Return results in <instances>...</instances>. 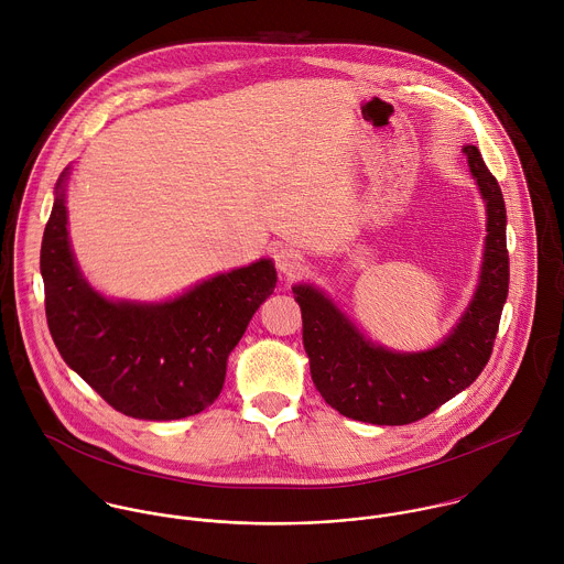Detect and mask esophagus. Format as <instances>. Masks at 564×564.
Listing matches in <instances>:
<instances>
[{"mask_svg": "<svg viewBox=\"0 0 564 564\" xmlns=\"http://www.w3.org/2000/svg\"><path fill=\"white\" fill-rule=\"evenodd\" d=\"M274 263L276 268L288 276V279H294L299 274L305 272V259L299 250L290 248V246H283L274 252Z\"/></svg>", "mask_w": 564, "mask_h": 564, "instance_id": "obj_1", "label": "esophagus"}]
</instances>
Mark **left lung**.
<instances>
[{
	"mask_svg": "<svg viewBox=\"0 0 564 564\" xmlns=\"http://www.w3.org/2000/svg\"><path fill=\"white\" fill-rule=\"evenodd\" d=\"M488 210V237L477 292L462 321L435 349L389 351L367 340L314 285H294L312 380L340 415L378 426H404L468 389L488 365L510 285L506 202L477 147H464Z\"/></svg>",
	"mask_w": 564,
	"mask_h": 564,
	"instance_id": "left-lung-1",
	"label": "left lung"
}]
</instances>
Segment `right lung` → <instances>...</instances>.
<instances>
[{"instance_id": "1", "label": "right lung", "mask_w": 564, "mask_h": 564, "mask_svg": "<svg viewBox=\"0 0 564 564\" xmlns=\"http://www.w3.org/2000/svg\"><path fill=\"white\" fill-rule=\"evenodd\" d=\"M65 177L67 169L41 241L45 318L61 358L127 417L160 422L204 411L221 393L228 354L274 292V263L217 274L164 303L109 301L74 261Z\"/></svg>"}]
</instances>
